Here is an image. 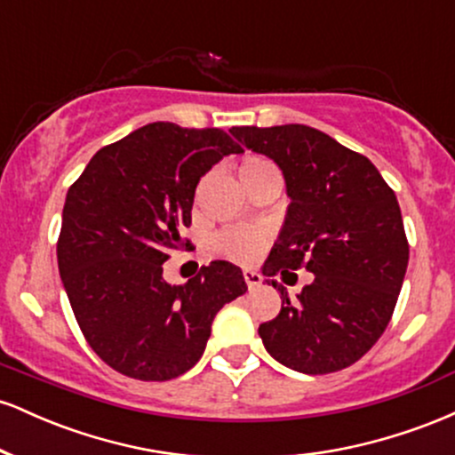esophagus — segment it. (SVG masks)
<instances>
[{
    "instance_id": "34e87169",
    "label": "esophagus",
    "mask_w": 455,
    "mask_h": 455,
    "mask_svg": "<svg viewBox=\"0 0 455 455\" xmlns=\"http://www.w3.org/2000/svg\"><path fill=\"white\" fill-rule=\"evenodd\" d=\"M243 280H245V284H248V289L252 291V289H259L260 282H263V275L254 269H243Z\"/></svg>"
}]
</instances>
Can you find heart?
Masks as SVG:
<instances>
[{
    "label": "heart",
    "mask_w": 455,
    "mask_h": 455,
    "mask_svg": "<svg viewBox=\"0 0 455 455\" xmlns=\"http://www.w3.org/2000/svg\"><path fill=\"white\" fill-rule=\"evenodd\" d=\"M237 173L245 186L265 175L278 173V171H275L274 162L265 158V156L248 154L239 160ZM265 243H267V235L259 231V228H227V231L213 235L212 250L227 259L239 260V263H250V260L259 257Z\"/></svg>",
    "instance_id": "obj_1"
}]
</instances>
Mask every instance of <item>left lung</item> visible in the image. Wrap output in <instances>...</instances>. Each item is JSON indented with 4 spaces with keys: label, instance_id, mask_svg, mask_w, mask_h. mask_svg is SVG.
<instances>
[{
    "label": "left lung",
    "instance_id": "1",
    "mask_svg": "<svg viewBox=\"0 0 455 455\" xmlns=\"http://www.w3.org/2000/svg\"><path fill=\"white\" fill-rule=\"evenodd\" d=\"M243 148L269 156L291 196L265 275L306 267L315 280L259 336L274 359L304 374H329L362 359L383 336L398 301L409 242L398 198L377 166L321 130L235 126Z\"/></svg>",
    "mask_w": 455,
    "mask_h": 455
}]
</instances>
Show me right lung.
I'll return each instance as SVG.
<instances>
[{
	"mask_svg": "<svg viewBox=\"0 0 455 455\" xmlns=\"http://www.w3.org/2000/svg\"><path fill=\"white\" fill-rule=\"evenodd\" d=\"M220 128L156 122L98 151L66 195L57 265L93 353L139 380H171L201 359L218 310L248 291L213 260L184 286L162 278L192 222L201 177L239 154Z\"/></svg>",
	"mask_w": 455,
	"mask_h": 455,
	"instance_id": "add662e5",
	"label": "right lung"
}]
</instances>
